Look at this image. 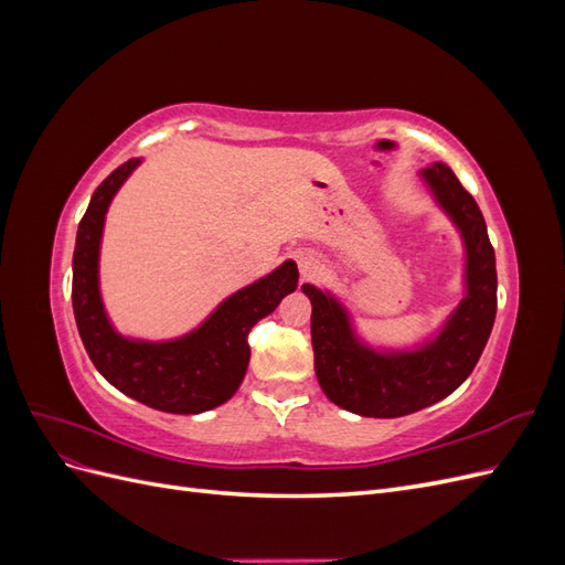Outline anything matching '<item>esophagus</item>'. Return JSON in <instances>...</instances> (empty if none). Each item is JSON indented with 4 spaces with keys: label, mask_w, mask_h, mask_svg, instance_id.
Instances as JSON below:
<instances>
[{
    "label": "esophagus",
    "mask_w": 565,
    "mask_h": 565,
    "mask_svg": "<svg viewBox=\"0 0 565 565\" xmlns=\"http://www.w3.org/2000/svg\"><path fill=\"white\" fill-rule=\"evenodd\" d=\"M299 270H301L303 278H311V276H316L318 264L311 262V259H301V262H299Z\"/></svg>",
    "instance_id": "obj_1"
}]
</instances>
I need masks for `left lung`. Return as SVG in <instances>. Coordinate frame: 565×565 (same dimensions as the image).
I'll return each mask as SVG.
<instances>
[{
  "instance_id": "obj_1",
  "label": "left lung",
  "mask_w": 565,
  "mask_h": 565,
  "mask_svg": "<svg viewBox=\"0 0 565 565\" xmlns=\"http://www.w3.org/2000/svg\"><path fill=\"white\" fill-rule=\"evenodd\" d=\"M438 202L455 218L467 243V297L431 347L382 355L361 347L341 306L313 285L311 341L320 388L332 403L363 417H403L446 398L481 358L498 313V268L486 218L473 195L446 164L424 169Z\"/></svg>"
}]
</instances>
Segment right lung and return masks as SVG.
<instances>
[{"mask_svg": "<svg viewBox=\"0 0 565 565\" xmlns=\"http://www.w3.org/2000/svg\"><path fill=\"white\" fill-rule=\"evenodd\" d=\"M139 160L119 164L100 183L84 212L73 254V311L82 344L104 377L129 398L174 415H198L226 403L249 363L247 337L280 299L295 292L299 270L285 262L264 280L226 299L200 330L167 344H143L119 337L98 295V245L104 216L117 188Z\"/></svg>", "mask_w": 565, "mask_h": 565, "instance_id": "right-lung-1", "label": "right lung"}]
</instances>
